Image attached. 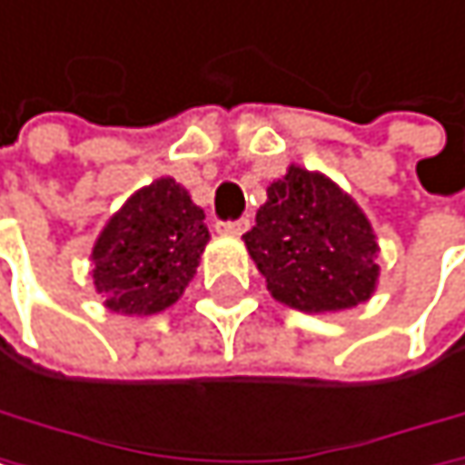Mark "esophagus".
Listing matches in <instances>:
<instances>
[{
    "label": "esophagus",
    "instance_id": "1",
    "mask_svg": "<svg viewBox=\"0 0 465 465\" xmlns=\"http://www.w3.org/2000/svg\"><path fill=\"white\" fill-rule=\"evenodd\" d=\"M249 230V219H238V222H222L219 224V232L224 235H243Z\"/></svg>",
    "mask_w": 465,
    "mask_h": 465
}]
</instances>
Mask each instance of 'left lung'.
I'll return each instance as SVG.
<instances>
[{"label":"left lung","mask_w":465,"mask_h":465,"mask_svg":"<svg viewBox=\"0 0 465 465\" xmlns=\"http://www.w3.org/2000/svg\"><path fill=\"white\" fill-rule=\"evenodd\" d=\"M266 196L243 243L269 293L313 316L369 302L380 280V243L361 204L327 174L296 163Z\"/></svg>","instance_id":"left-lung-1"}]
</instances>
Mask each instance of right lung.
Instances as JSON below:
<instances>
[{
    "instance_id": "obj_1",
    "label": "right lung",
    "mask_w": 465,
    "mask_h": 465,
    "mask_svg": "<svg viewBox=\"0 0 465 465\" xmlns=\"http://www.w3.org/2000/svg\"><path fill=\"white\" fill-rule=\"evenodd\" d=\"M207 241L204 211L174 177H160L102 227L91 249L94 288L110 313L154 316L185 293Z\"/></svg>"
}]
</instances>
